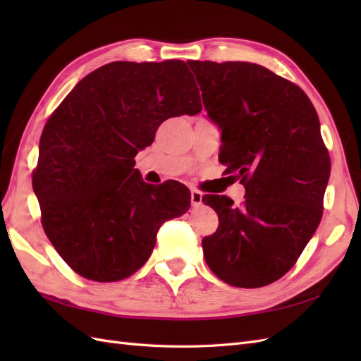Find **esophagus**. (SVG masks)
I'll return each mask as SVG.
<instances>
[{"label":"esophagus","mask_w":361,"mask_h":361,"mask_svg":"<svg viewBox=\"0 0 361 361\" xmlns=\"http://www.w3.org/2000/svg\"><path fill=\"white\" fill-rule=\"evenodd\" d=\"M202 199H203V194L199 190H191V203H192V206L202 204Z\"/></svg>","instance_id":"34e87169"}]
</instances>
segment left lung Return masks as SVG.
Wrapping results in <instances>:
<instances>
[{
    "mask_svg": "<svg viewBox=\"0 0 361 361\" xmlns=\"http://www.w3.org/2000/svg\"><path fill=\"white\" fill-rule=\"evenodd\" d=\"M207 117L220 128L218 159L245 187L243 206L202 199L218 214L202 241L207 267L236 288H262L293 267L322 218L330 157L319 117L298 85L247 61H187Z\"/></svg>",
    "mask_w": 361,
    "mask_h": 361,
    "instance_id": "1",
    "label": "left lung"
}]
</instances>
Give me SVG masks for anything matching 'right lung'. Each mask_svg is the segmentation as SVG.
<instances>
[{
    "label": "right lung",
    "mask_w": 361,
    "mask_h": 361,
    "mask_svg": "<svg viewBox=\"0 0 361 361\" xmlns=\"http://www.w3.org/2000/svg\"><path fill=\"white\" fill-rule=\"evenodd\" d=\"M200 111L180 60L108 63L64 97L43 128L32 190L43 231L75 272L104 283L133 276L159 227L190 209L187 187L146 183L134 158L164 120Z\"/></svg>",
    "instance_id": "obj_1"
}]
</instances>
